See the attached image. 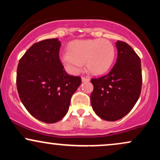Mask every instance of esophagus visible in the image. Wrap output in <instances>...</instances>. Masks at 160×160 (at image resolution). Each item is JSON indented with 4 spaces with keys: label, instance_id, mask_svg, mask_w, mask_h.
Masks as SVG:
<instances>
[{
    "label": "esophagus",
    "instance_id": "esophagus-1",
    "mask_svg": "<svg viewBox=\"0 0 160 160\" xmlns=\"http://www.w3.org/2000/svg\"><path fill=\"white\" fill-rule=\"evenodd\" d=\"M89 80V79L88 78H86V77H82V82H88Z\"/></svg>",
    "mask_w": 160,
    "mask_h": 160
}]
</instances>
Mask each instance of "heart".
Instances as JSON below:
<instances>
[{"label": "heart", "mask_w": 160, "mask_h": 160, "mask_svg": "<svg viewBox=\"0 0 160 160\" xmlns=\"http://www.w3.org/2000/svg\"><path fill=\"white\" fill-rule=\"evenodd\" d=\"M69 53H64L61 60L71 73L77 74L86 62L92 74H102L111 68L115 58L114 46L107 39L75 40L68 46Z\"/></svg>", "instance_id": "obj_1"}]
</instances>
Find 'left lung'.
<instances>
[{"label": "left lung", "instance_id": "obj_1", "mask_svg": "<svg viewBox=\"0 0 160 160\" xmlns=\"http://www.w3.org/2000/svg\"><path fill=\"white\" fill-rule=\"evenodd\" d=\"M117 58L109 73L91 79L93 91L91 104L97 115L108 121H116L132 109L141 95L142 86L141 59L126 42L116 43Z\"/></svg>", "mask_w": 160, "mask_h": 160}]
</instances>
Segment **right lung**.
I'll use <instances>...</instances> for the list:
<instances>
[{
	"mask_svg": "<svg viewBox=\"0 0 160 160\" xmlns=\"http://www.w3.org/2000/svg\"><path fill=\"white\" fill-rule=\"evenodd\" d=\"M57 38L35 43L19 59L16 86L22 103L33 117L47 123L61 120L72 95L81 83L66 73L59 58Z\"/></svg>",
	"mask_w": 160,
	"mask_h": 160,
	"instance_id": "add662e5",
	"label": "right lung"
}]
</instances>
